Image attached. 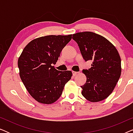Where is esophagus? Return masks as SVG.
Instances as JSON below:
<instances>
[{
    "instance_id": "1",
    "label": "esophagus",
    "mask_w": 133,
    "mask_h": 133,
    "mask_svg": "<svg viewBox=\"0 0 133 133\" xmlns=\"http://www.w3.org/2000/svg\"><path fill=\"white\" fill-rule=\"evenodd\" d=\"M72 75L74 76H76V75H77V74L79 73L78 72H76V71H72Z\"/></svg>"
}]
</instances>
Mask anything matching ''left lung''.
<instances>
[{"mask_svg": "<svg viewBox=\"0 0 133 133\" xmlns=\"http://www.w3.org/2000/svg\"><path fill=\"white\" fill-rule=\"evenodd\" d=\"M85 61L91 67L83 70L87 82L82 94L91 102L103 101L111 94L121 74V59L116 47L99 34L85 31L72 34Z\"/></svg>", "mask_w": 133, "mask_h": 133, "instance_id": "1", "label": "left lung"}]
</instances>
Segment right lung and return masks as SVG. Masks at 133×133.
<instances>
[{
  "instance_id": "add662e5",
  "label": "right lung",
  "mask_w": 133,
  "mask_h": 133,
  "mask_svg": "<svg viewBox=\"0 0 133 133\" xmlns=\"http://www.w3.org/2000/svg\"><path fill=\"white\" fill-rule=\"evenodd\" d=\"M72 35H50L31 41L18 59L19 75L30 95L38 102L51 104L61 97L71 71L57 70L55 65Z\"/></svg>"
}]
</instances>
